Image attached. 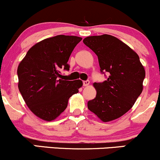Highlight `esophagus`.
Listing matches in <instances>:
<instances>
[{"label":"esophagus","instance_id":"1","mask_svg":"<svg viewBox=\"0 0 160 160\" xmlns=\"http://www.w3.org/2000/svg\"><path fill=\"white\" fill-rule=\"evenodd\" d=\"M82 84H83L84 86H87L89 85V80H85V81L82 82Z\"/></svg>","mask_w":160,"mask_h":160}]
</instances>
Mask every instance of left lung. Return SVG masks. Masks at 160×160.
<instances>
[{"label":"left lung","instance_id":"8db88e82","mask_svg":"<svg viewBox=\"0 0 160 160\" xmlns=\"http://www.w3.org/2000/svg\"><path fill=\"white\" fill-rule=\"evenodd\" d=\"M82 42L97 55L101 71L109 74L107 80L93 83L96 96L88 102V109L103 122L120 118L142 92L145 70L139 56L109 34L87 37Z\"/></svg>","mask_w":160,"mask_h":160}]
</instances>
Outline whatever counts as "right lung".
I'll return each instance as SVG.
<instances>
[{
    "mask_svg": "<svg viewBox=\"0 0 160 160\" xmlns=\"http://www.w3.org/2000/svg\"><path fill=\"white\" fill-rule=\"evenodd\" d=\"M82 40L77 36L57 35L34 44L20 62L18 87L34 115L45 121L56 119L66 109L68 99L82 86L80 80H64L61 71L73 49Z\"/></svg>",
    "mask_w": 160,
    "mask_h": 160,
    "instance_id": "obj_1",
    "label": "right lung"
}]
</instances>
